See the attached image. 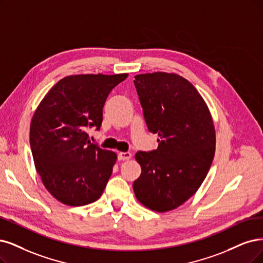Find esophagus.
<instances>
[{
	"mask_svg": "<svg viewBox=\"0 0 263 263\" xmlns=\"http://www.w3.org/2000/svg\"><path fill=\"white\" fill-rule=\"evenodd\" d=\"M132 156V154L130 152H125V153H119L118 154V160H128Z\"/></svg>",
	"mask_w": 263,
	"mask_h": 263,
	"instance_id": "34e87169",
	"label": "esophagus"
}]
</instances>
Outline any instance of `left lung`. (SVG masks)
<instances>
[{"instance_id":"1","label":"left lung","mask_w":263,"mask_h":263,"mask_svg":"<svg viewBox=\"0 0 263 263\" xmlns=\"http://www.w3.org/2000/svg\"><path fill=\"white\" fill-rule=\"evenodd\" d=\"M145 122L158 147L138 152L142 172L133 182L138 200L154 211L176 209L201 185L215 156L216 132L194 85L176 73L134 77Z\"/></svg>"}]
</instances>
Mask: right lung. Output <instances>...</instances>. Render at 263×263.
<instances>
[{"instance_id": "obj_1", "label": "right lung", "mask_w": 263, "mask_h": 263, "mask_svg": "<svg viewBox=\"0 0 263 263\" xmlns=\"http://www.w3.org/2000/svg\"><path fill=\"white\" fill-rule=\"evenodd\" d=\"M128 73L66 77L45 95L30 125V147L46 190L65 205L99 199L117 159L91 143L87 130H100L103 107Z\"/></svg>"}]
</instances>
